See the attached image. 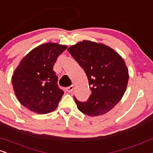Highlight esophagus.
Instances as JSON below:
<instances>
[{
  "mask_svg": "<svg viewBox=\"0 0 153 153\" xmlns=\"http://www.w3.org/2000/svg\"><path fill=\"white\" fill-rule=\"evenodd\" d=\"M73 89H74V86H72H72H68V87L66 89L67 91H68V92H72V91H73Z\"/></svg>",
  "mask_w": 153,
  "mask_h": 153,
  "instance_id": "1",
  "label": "esophagus"
}]
</instances>
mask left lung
I'll return each instance as SVG.
<instances>
[{
  "label": "left lung",
  "mask_w": 153,
  "mask_h": 153,
  "mask_svg": "<svg viewBox=\"0 0 153 153\" xmlns=\"http://www.w3.org/2000/svg\"><path fill=\"white\" fill-rule=\"evenodd\" d=\"M86 72L91 94L86 102L75 98L82 113L91 117L105 114L121 100L129 74L125 61L109 46L83 40L67 49Z\"/></svg>",
  "instance_id": "8db88e82"
}]
</instances>
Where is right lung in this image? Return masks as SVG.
<instances>
[{"label": "right lung", "mask_w": 153, "mask_h": 153, "mask_svg": "<svg viewBox=\"0 0 153 153\" xmlns=\"http://www.w3.org/2000/svg\"><path fill=\"white\" fill-rule=\"evenodd\" d=\"M67 46L48 42L33 48L20 61L12 77L14 94L19 102L31 111H53L64 91L58 86L53 69L56 59Z\"/></svg>", "instance_id": "1"}]
</instances>
